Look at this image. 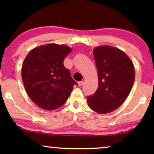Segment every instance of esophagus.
I'll return each mask as SVG.
<instances>
[{"label":"esophagus","mask_w":154,"mask_h":154,"mask_svg":"<svg viewBox=\"0 0 154 154\" xmlns=\"http://www.w3.org/2000/svg\"><path fill=\"white\" fill-rule=\"evenodd\" d=\"M83 84H84V82H83V81H79V82H78L79 86H82Z\"/></svg>","instance_id":"1"}]
</instances>
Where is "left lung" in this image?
Segmentation results:
<instances>
[{"mask_svg": "<svg viewBox=\"0 0 154 154\" xmlns=\"http://www.w3.org/2000/svg\"><path fill=\"white\" fill-rule=\"evenodd\" d=\"M98 76V88L87 96L89 106L100 114L116 110L130 94L135 82V70L123 51L110 46L93 50Z\"/></svg>", "mask_w": 154, "mask_h": 154, "instance_id": "left-lung-1", "label": "left lung"}]
</instances>
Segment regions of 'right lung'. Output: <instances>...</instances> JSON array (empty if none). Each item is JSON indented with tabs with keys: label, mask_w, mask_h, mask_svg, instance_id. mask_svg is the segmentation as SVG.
Returning <instances> with one entry per match:
<instances>
[{
	"label": "right lung",
	"mask_w": 154,
	"mask_h": 154,
	"mask_svg": "<svg viewBox=\"0 0 154 154\" xmlns=\"http://www.w3.org/2000/svg\"><path fill=\"white\" fill-rule=\"evenodd\" d=\"M71 51L66 45L48 44L35 48L24 59L23 83L29 98L39 107L45 110L61 107L77 85L63 65Z\"/></svg>",
	"instance_id": "1"
}]
</instances>
